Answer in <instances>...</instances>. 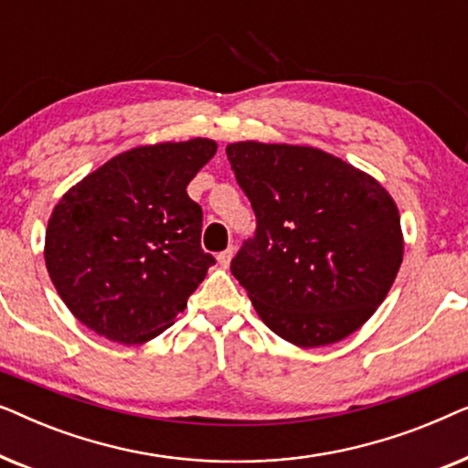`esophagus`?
<instances>
[{
	"mask_svg": "<svg viewBox=\"0 0 468 468\" xmlns=\"http://www.w3.org/2000/svg\"><path fill=\"white\" fill-rule=\"evenodd\" d=\"M232 255H234V247H228L226 251H221L219 255H217V261H219V266L228 268L229 261H232Z\"/></svg>",
	"mask_w": 468,
	"mask_h": 468,
	"instance_id": "1",
	"label": "esophagus"
}]
</instances>
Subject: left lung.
I'll use <instances>...</instances> for the list:
<instances>
[{"instance_id":"8db88e82","label":"left lung","mask_w":468,"mask_h":468,"mask_svg":"<svg viewBox=\"0 0 468 468\" xmlns=\"http://www.w3.org/2000/svg\"><path fill=\"white\" fill-rule=\"evenodd\" d=\"M226 153L258 223L229 271L274 335L298 347L343 341L399 274L394 200L367 172L313 146L236 143Z\"/></svg>"}]
</instances>
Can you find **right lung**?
I'll return each instance as SVG.
<instances>
[{
    "label": "right lung",
    "instance_id": "1",
    "mask_svg": "<svg viewBox=\"0 0 468 468\" xmlns=\"http://www.w3.org/2000/svg\"><path fill=\"white\" fill-rule=\"evenodd\" d=\"M208 138L125 151L74 185L47 228L55 290L95 335L138 345L170 328L215 264L187 185L215 155Z\"/></svg>",
    "mask_w": 468,
    "mask_h": 468
}]
</instances>
